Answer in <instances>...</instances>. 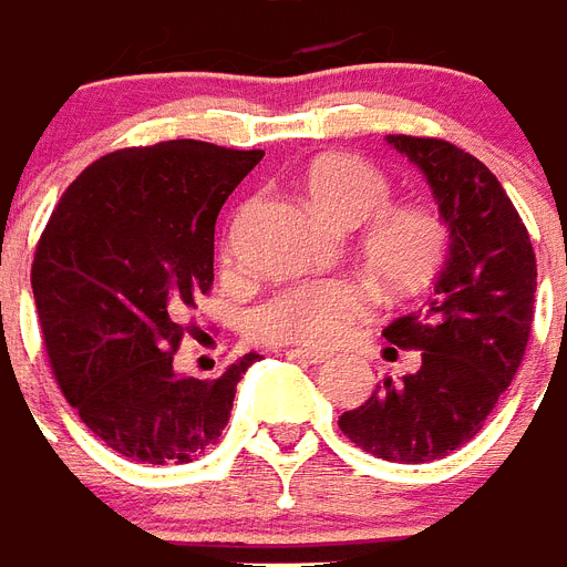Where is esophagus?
Returning a JSON list of instances; mask_svg holds the SVG:
<instances>
[{
    "mask_svg": "<svg viewBox=\"0 0 567 567\" xmlns=\"http://www.w3.org/2000/svg\"><path fill=\"white\" fill-rule=\"evenodd\" d=\"M289 357H296V360L301 362H312V365H321V362L330 360V354H324V351H312V348H292Z\"/></svg>",
    "mask_w": 567,
    "mask_h": 567,
    "instance_id": "obj_1",
    "label": "esophagus"
}]
</instances>
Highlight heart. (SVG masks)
<instances>
[{"label":"heart","mask_w":567,"mask_h":567,"mask_svg":"<svg viewBox=\"0 0 567 567\" xmlns=\"http://www.w3.org/2000/svg\"><path fill=\"white\" fill-rule=\"evenodd\" d=\"M305 198L333 225L357 228V257L389 296H419L451 251V228L436 205L389 202L392 181L360 155L328 152L307 163ZM374 292L360 278L292 284L257 312V337L275 346L330 348L369 319Z\"/></svg>","instance_id":"heart-1"}]
</instances>
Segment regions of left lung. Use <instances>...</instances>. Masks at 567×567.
Returning <instances> with one entry per match:
<instances>
[{"mask_svg":"<svg viewBox=\"0 0 567 567\" xmlns=\"http://www.w3.org/2000/svg\"><path fill=\"white\" fill-rule=\"evenodd\" d=\"M386 140L424 172L451 228V255L424 310L383 330L392 346L421 351V369L383 380L365 404L339 415V430L378 460L419 465L477 436L513 383L533 328L536 255L486 163L447 140Z\"/></svg>","mask_w":567,"mask_h":567,"instance_id":"obj_1","label":"left lung"}]
</instances>
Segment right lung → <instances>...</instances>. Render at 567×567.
<instances>
[{"instance_id":"add662e5","label":"right lung","mask_w":567,"mask_h":567,"mask_svg":"<svg viewBox=\"0 0 567 567\" xmlns=\"http://www.w3.org/2000/svg\"><path fill=\"white\" fill-rule=\"evenodd\" d=\"M262 152L166 140L99 157L40 234L31 289L63 398L104 445L134 463H193L216 445L239 378L172 365L187 312L213 287L216 216Z\"/></svg>"}]
</instances>
